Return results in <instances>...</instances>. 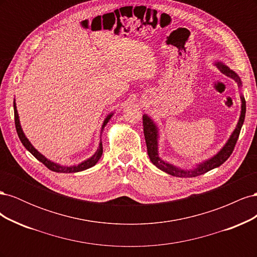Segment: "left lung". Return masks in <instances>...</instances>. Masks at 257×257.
<instances>
[{
    "label": "left lung",
    "mask_w": 257,
    "mask_h": 257,
    "mask_svg": "<svg viewBox=\"0 0 257 257\" xmlns=\"http://www.w3.org/2000/svg\"><path fill=\"white\" fill-rule=\"evenodd\" d=\"M216 65H217V67L220 68V71L223 74H225L226 76L230 77V78L236 80V82H238L239 87H240L241 80L239 78V76L235 72H232L231 69H229L226 65H224L222 63H216ZM241 102H242V104H241V114H240L238 124H237L235 131L232 132V134L229 137L226 145H225L221 149V151L217 154H215L213 158H211L208 161H205L204 163H200V164L197 165V167H195L194 169H189V170L178 168V167H176L172 164H168L167 162L163 161L159 157V151H158L159 132H158V127H157V125H155V123L149 118V116H148L147 114H144L143 115L144 134H145V139H146V144H147L148 155H149L150 161L158 168L163 170V172H165V173L172 175V176L182 177V178L197 177L199 175H203V174L209 172V170L221 166L223 163L230 157V154L232 153V151H234V148H235L236 143L238 141L241 127H242V124L244 122L245 99H244L243 96H241Z\"/></svg>",
    "instance_id": "obj_1"
}]
</instances>
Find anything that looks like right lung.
<instances>
[{"label": "right lung", "instance_id": "right-lung-1", "mask_svg": "<svg viewBox=\"0 0 257 257\" xmlns=\"http://www.w3.org/2000/svg\"><path fill=\"white\" fill-rule=\"evenodd\" d=\"M14 113H15V125H16V131H17V134L19 136V139L20 142L22 143V145L26 147V149L28 151H30L31 153H32L34 157L42 162L43 164L47 167L48 169L52 170V172H56V173H78V172H82V170L84 169H88L92 166H94L96 163L98 162V160L100 159V157H102L103 154V146H102V142L99 143V147L98 149L96 150V152L92 155V157L90 159H88L87 161H84L82 163H80V164L76 165V166H61L59 164H57V163L54 162H51L49 161L48 159H46L43 154H41L40 152H38L35 148L31 145V143L29 142V139L26 137L25 133L22 132V128H21V125H20V122H19V116H18V112H17V108H16V103L14 102ZM112 116V113L107 115V118L105 119L104 123H103V126L102 128H104L106 126V124L108 123V121L110 120V118Z\"/></svg>", "mask_w": 257, "mask_h": 257}]
</instances>
